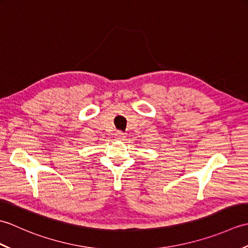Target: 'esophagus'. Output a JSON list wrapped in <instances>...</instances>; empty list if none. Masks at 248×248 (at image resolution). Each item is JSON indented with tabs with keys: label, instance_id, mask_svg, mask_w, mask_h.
I'll return each mask as SVG.
<instances>
[{
	"label": "esophagus",
	"instance_id": "34e87169",
	"mask_svg": "<svg viewBox=\"0 0 248 248\" xmlns=\"http://www.w3.org/2000/svg\"><path fill=\"white\" fill-rule=\"evenodd\" d=\"M114 136H115V139H116V140H124V133L121 132V131H117V132H115Z\"/></svg>",
	"mask_w": 248,
	"mask_h": 248
}]
</instances>
